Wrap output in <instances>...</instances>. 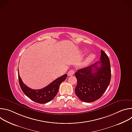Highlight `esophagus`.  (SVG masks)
<instances>
[{"label": "esophagus", "instance_id": "obj_1", "mask_svg": "<svg viewBox=\"0 0 132 132\" xmlns=\"http://www.w3.org/2000/svg\"><path fill=\"white\" fill-rule=\"evenodd\" d=\"M75 73V71L73 69H71L68 72V75L69 76H72V75Z\"/></svg>", "mask_w": 132, "mask_h": 132}]
</instances>
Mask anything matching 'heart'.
<instances>
[{"mask_svg":"<svg viewBox=\"0 0 132 132\" xmlns=\"http://www.w3.org/2000/svg\"><path fill=\"white\" fill-rule=\"evenodd\" d=\"M95 57H96V56L94 54H93V53L89 54L87 57V59H86V60L85 62V64L90 63L95 59Z\"/></svg>","mask_w":132,"mask_h":132,"instance_id":"b5f03b06","label":"heart"}]
</instances>
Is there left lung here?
Returning a JSON list of instances; mask_svg holds the SVG:
<instances>
[{
  "instance_id": "obj_1",
  "label": "left lung",
  "mask_w": 132,
  "mask_h": 132,
  "mask_svg": "<svg viewBox=\"0 0 132 132\" xmlns=\"http://www.w3.org/2000/svg\"><path fill=\"white\" fill-rule=\"evenodd\" d=\"M100 60L99 62L79 69L75 73L77 80L75 93L83 102H91L100 99L110 84V63L107 55L102 50Z\"/></svg>"
}]
</instances>
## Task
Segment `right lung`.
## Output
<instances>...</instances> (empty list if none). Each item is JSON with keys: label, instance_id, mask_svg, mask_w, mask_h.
Listing matches in <instances>:
<instances>
[{"label": "right lung", "instance_id": "right-lung-1", "mask_svg": "<svg viewBox=\"0 0 132 132\" xmlns=\"http://www.w3.org/2000/svg\"><path fill=\"white\" fill-rule=\"evenodd\" d=\"M19 71V69L18 68ZM67 75L56 79L46 87L39 90L32 89L27 87L21 80L18 72L19 82L20 86L25 95L32 101L41 104L47 103L52 100L57 95L60 84L67 78Z\"/></svg>", "mask_w": 132, "mask_h": 132}]
</instances>
